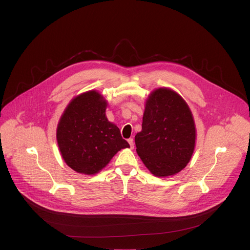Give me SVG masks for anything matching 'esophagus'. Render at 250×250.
Here are the masks:
<instances>
[{
    "mask_svg": "<svg viewBox=\"0 0 250 250\" xmlns=\"http://www.w3.org/2000/svg\"><path fill=\"white\" fill-rule=\"evenodd\" d=\"M127 141H128V144H129V146H130V148H133V139L132 138H128L127 139Z\"/></svg>",
    "mask_w": 250,
    "mask_h": 250,
    "instance_id": "esophagus-1",
    "label": "esophagus"
}]
</instances>
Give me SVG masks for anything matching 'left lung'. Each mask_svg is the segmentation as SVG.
<instances>
[{
	"label": "left lung",
	"mask_w": 250,
	"mask_h": 250,
	"mask_svg": "<svg viewBox=\"0 0 250 250\" xmlns=\"http://www.w3.org/2000/svg\"><path fill=\"white\" fill-rule=\"evenodd\" d=\"M141 131L134 140L136 152L157 177L180 172L195 148L196 127L191 110L173 90H154L146 103Z\"/></svg>",
	"instance_id": "8db88e82"
}]
</instances>
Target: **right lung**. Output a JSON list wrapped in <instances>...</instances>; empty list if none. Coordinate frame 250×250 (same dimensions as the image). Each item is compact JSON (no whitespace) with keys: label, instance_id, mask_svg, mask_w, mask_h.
Listing matches in <instances>:
<instances>
[{"label":"right lung","instance_id":"obj_1","mask_svg":"<svg viewBox=\"0 0 250 250\" xmlns=\"http://www.w3.org/2000/svg\"><path fill=\"white\" fill-rule=\"evenodd\" d=\"M106 101L96 91L83 93L69 103L57 126L62 158L74 171L93 175L115 154L129 147L120 128L105 117Z\"/></svg>","mask_w":250,"mask_h":250}]
</instances>
